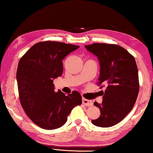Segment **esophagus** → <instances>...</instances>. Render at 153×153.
I'll return each instance as SVG.
<instances>
[{"label": "esophagus", "mask_w": 153, "mask_h": 153, "mask_svg": "<svg viewBox=\"0 0 153 153\" xmlns=\"http://www.w3.org/2000/svg\"><path fill=\"white\" fill-rule=\"evenodd\" d=\"M82 103L85 106H92L93 105V102H92L91 100H88L85 99V98H83L82 99Z\"/></svg>", "instance_id": "34e87169"}]
</instances>
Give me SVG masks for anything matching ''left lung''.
I'll list each match as a JSON object with an SVG mask.
<instances>
[{"label": "left lung", "instance_id": "left-lung-1", "mask_svg": "<svg viewBox=\"0 0 153 153\" xmlns=\"http://www.w3.org/2000/svg\"><path fill=\"white\" fill-rule=\"evenodd\" d=\"M85 47L100 60L97 85L100 88L106 85L102 103L94 102L101 114L91 122L101 127L114 126L126 117L137 101L139 81L134 57L114 44L95 43Z\"/></svg>", "mask_w": 153, "mask_h": 153}]
</instances>
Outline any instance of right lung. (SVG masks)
<instances>
[{
  "instance_id": "right-lung-1",
  "label": "right lung",
  "mask_w": 153,
  "mask_h": 153,
  "mask_svg": "<svg viewBox=\"0 0 153 153\" xmlns=\"http://www.w3.org/2000/svg\"><path fill=\"white\" fill-rule=\"evenodd\" d=\"M79 46L54 41L37 42L19 62L16 80L23 109L41 128L55 129L66 123L72 108L82 103L80 93L54 91L53 79L61 76L62 60Z\"/></svg>"
}]
</instances>
